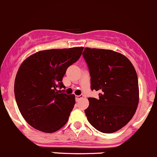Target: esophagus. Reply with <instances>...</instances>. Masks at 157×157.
Masks as SVG:
<instances>
[{"instance_id":"34e87169","label":"esophagus","mask_w":157,"mask_h":157,"mask_svg":"<svg viewBox=\"0 0 157 157\" xmlns=\"http://www.w3.org/2000/svg\"><path fill=\"white\" fill-rule=\"evenodd\" d=\"M83 98V95L81 94V95H77V96H75V101H79L80 99H82V98Z\"/></svg>"}]
</instances>
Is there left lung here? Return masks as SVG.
<instances>
[{
  "label": "left lung",
  "mask_w": 157,
  "mask_h": 157,
  "mask_svg": "<svg viewBox=\"0 0 157 157\" xmlns=\"http://www.w3.org/2000/svg\"><path fill=\"white\" fill-rule=\"evenodd\" d=\"M90 76V89L99 98H89L85 110L88 122L103 133H113L132 119L139 101L138 80L132 63L111 50L86 48L82 53Z\"/></svg>",
  "instance_id": "left-lung-1"
}]
</instances>
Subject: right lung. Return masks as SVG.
I'll list each match as a JSON object with an SVG mask.
<instances>
[{
    "mask_svg": "<svg viewBox=\"0 0 157 157\" xmlns=\"http://www.w3.org/2000/svg\"><path fill=\"white\" fill-rule=\"evenodd\" d=\"M84 48L41 51L23 61L16 75V101L25 120L34 128L53 133L69 119L75 95L59 93L67 68L80 58Z\"/></svg>",
    "mask_w": 157,
    "mask_h": 157,
    "instance_id": "1",
    "label": "right lung"
}]
</instances>
